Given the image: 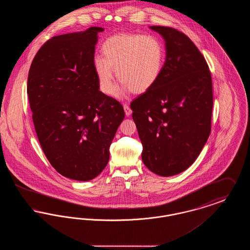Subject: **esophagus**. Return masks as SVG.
<instances>
[{
  "label": "esophagus",
  "mask_w": 250,
  "mask_h": 250,
  "mask_svg": "<svg viewBox=\"0 0 250 250\" xmlns=\"http://www.w3.org/2000/svg\"><path fill=\"white\" fill-rule=\"evenodd\" d=\"M124 109H125V115L128 117V116H130L131 113H132V109H131L129 106L127 105V104H124Z\"/></svg>",
  "instance_id": "1"
}]
</instances>
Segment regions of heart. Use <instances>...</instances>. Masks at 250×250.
Masks as SVG:
<instances>
[{
    "instance_id": "b5f03b06",
    "label": "heart",
    "mask_w": 250,
    "mask_h": 250,
    "mask_svg": "<svg viewBox=\"0 0 250 250\" xmlns=\"http://www.w3.org/2000/svg\"><path fill=\"white\" fill-rule=\"evenodd\" d=\"M103 56H95L94 67L101 90L114 92V70L123 87L118 97L132 91L143 94L157 83L165 61V49L159 38L140 34H120L107 38L102 45Z\"/></svg>"
}]
</instances>
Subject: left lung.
<instances>
[{
  "label": "left lung",
  "mask_w": 250,
  "mask_h": 250,
  "mask_svg": "<svg viewBox=\"0 0 250 250\" xmlns=\"http://www.w3.org/2000/svg\"><path fill=\"white\" fill-rule=\"evenodd\" d=\"M150 29L164 38L166 60L155 86L130 107L143 143L144 165L168 177L188 168L209 138L212 78L206 61L188 36L170 27Z\"/></svg>",
  "instance_id": "obj_1"
}]
</instances>
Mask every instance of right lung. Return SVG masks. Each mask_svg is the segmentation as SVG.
Instances as JSON below:
<instances>
[{
	"label": "right lung",
	"mask_w": 250,
	"mask_h": 250,
	"mask_svg": "<svg viewBox=\"0 0 250 250\" xmlns=\"http://www.w3.org/2000/svg\"><path fill=\"white\" fill-rule=\"evenodd\" d=\"M100 27L53 36L31 64L27 94L38 141L60 174L77 181L99 175L125 118L117 100L99 91L94 67Z\"/></svg>",
	"instance_id": "add662e5"
}]
</instances>
